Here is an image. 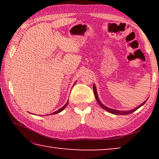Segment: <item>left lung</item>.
Segmentation results:
<instances>
[{
	"instance_id": "8db88e82",
	"label": "left lung",
	"mask_w": 159,
	"mask_h": 159,
	"mask_svg": "<svg viewBox=\"0 0 159 159\" xmlns=\"http://www.w3.org/2000/svg\"><path fill=\"white\" fill-rule=\"evenodd\" d=\"M93 90H94V94H95V98H96V99H97V101H98V102L99 103V105L101 106L102 108H103L104 109H105L107 111H109V112H110V113H111V114H116V115H127V114H131V113H133V112H134V111H136L137 109H139L140 107H142V106L143 105V104L145 103V102H147V100H146L145 102H144L143 103L141 104L140 105H139L138 107H137L136 108H134V109H132V110H129V111H118V110H115V109H110V108H109V107L104 106V104L102 103V102H100V100H99L98 96V93H97V90H96V87H95V84L93 85Z\"/></svg>"
}]
</instances>
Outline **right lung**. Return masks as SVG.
I'll return each instance as SVG.
<instances>
[{"label":"right lung","instance_id":"1","mask_svg":"<svg viewBox=\"0 0 159 159\" xmlns=\"http://www.w3.org/2000/svg\"><path fill=\"white\" fill-rule=\"evenodd\" d=\"M68 102H69V101H67V102L66 103V104L65 105H64V107H61V109H58L57 111H55V112H53L52 114H58V113H60V112H61V111H63V110L66 108V107L67 106V104H68Z\"/></svg>","mask_w":159,"mask_h":159}]
</instances>
